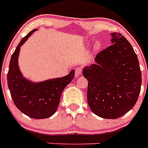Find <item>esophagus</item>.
Returning <instances> with one entry per match:
<instances>
[{"mask_svg": "<svg viewBox=\"0 0 148 148\" xmlns=\"http://www.w3.org/2000/svg\"><path fill=\"white\" fill-rule=\"evenodd\" d=\"M82 67H78V68H76V69H75V76H76V77L79 76V75L82 74Z\"/></svg>", "mask_w": 148, "mask_h": 148, "instance_id": "34e87169", "label": "esophagus"}]
</instances>
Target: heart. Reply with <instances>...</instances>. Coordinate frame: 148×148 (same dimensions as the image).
Returning a JSON list of instances; mask_svg holds the SVG:
<instances>
[{
    "label": "heart",
    "mask_w": 148,
    "mask_h": 148,
    "mask_svg": "<svg viewBox=\"0 0 148 148\" xmlns=\"http://www.w3.org/2000/svg\"><path fill=\"white\" fill-rule=\"evenodd\" d=\"M95 47H96V48H99V42L96 43V44H95Z\"/></svg>",
    "instance_id": "obj_1"
}]
</instances>
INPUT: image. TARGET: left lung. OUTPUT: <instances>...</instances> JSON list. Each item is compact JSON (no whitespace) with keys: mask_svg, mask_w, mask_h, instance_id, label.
I'll list each match as a JSON object with an SVG mask.
<instances>
[{"mask_svg":"<svg viewBox=\"0 0 148 148\" xmlns=\"http://www.w3.org/2000/svg\"><path fill=\"white\" fill-rule=\"evenodd\" d=\"M112 45L101 51L95 64L83 69L88 81L87 103L104 119H118L130 111L140 93L142 73L130 42L121 33L111 34Z\"/></svg>","mask_w":148,"mask_h":148,"instance_id":"obj_1","label":"left lung"}]
</instances>
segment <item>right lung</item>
Masks as SVG:
<instances>
[{
	"instance_id": "1",
	"label": "right lung",
	"mask_w": 148,
	"mask_h": 148,
	"mask_svg": "<svg viewBox=\"0 0 148 148\" xmlns=\"http://www.w3.org/2000/svg\"><path fill=\"white\" fill-rule=\"evenodd\" d=\"M36 29L23 38L13 53L7 73L10 94L18 109L27 116L36 119L49 118L57 110L63 90L75 76L72 70L67 75L34 83L23 77L18 64L20 48Z\"/></svg>"
}]
</instances>
